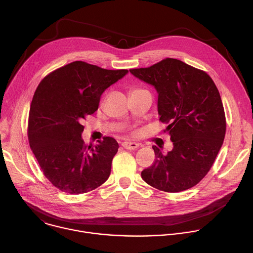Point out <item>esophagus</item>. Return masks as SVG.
<instances>
[{
    "instance_id": "1",
    "label": "esophagus",
    "mask_w": 253,
    "mask_h": 253,
    "mask_svg": "<svg viewBox=\"0 0 253 253\" xmlns=\"http://www.w3.org/2000/svg\"><path fill=\"white\" fill-rule=\"evenodd\" d=\"M122 146L125 149H127V150H134V149L139 147V144L136 143V142H128V141H126V142L122 143Z\"/></svg>"
}]
</instances>
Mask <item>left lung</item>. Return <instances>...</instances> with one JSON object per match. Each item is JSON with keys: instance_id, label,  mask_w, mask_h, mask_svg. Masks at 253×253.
I'll list each match as a JSON object with an SVG mask.
<instances>
[{"instance_id": "8db88e82", "label": "left lung", "mask_w": 253, "mask_h": 253, "mask_svg": "<svg viewBox=\"0 0 253 253\" xmlns=\"http://www.w3.org/2000/svg\"><path fill=\"white\" fill-rule=\"evenodd\" d=\"M130 73L155 88L160 121L173 142L167 154L152 146L156 159L141 172L142 179L165 192L193 187L223 144L226 121L218 89L205 72L172 58Z\"/></svg>"}]
</instances>
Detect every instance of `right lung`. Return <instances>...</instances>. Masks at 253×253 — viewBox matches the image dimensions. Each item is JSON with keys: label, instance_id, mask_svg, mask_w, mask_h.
<instances>
[{"label": "right lung", "instance_id": "obj_1", "mask_svg": "<svg viewBox=\"0 0 253 253\" xmlns=\"http://www.w3.org/2000/svg\"><path fill=\"white\" fill-rule=\"evenodd\" d=\"M128 70H106L72 62L46 76L36 90L29 114L30 147L49 181L61 191L82 194L109 178L119 145L112 137L85 145L83 120L101 95Z\"/></svg>", "mask_w": 253, "mask_h": 253}]
</instances>
